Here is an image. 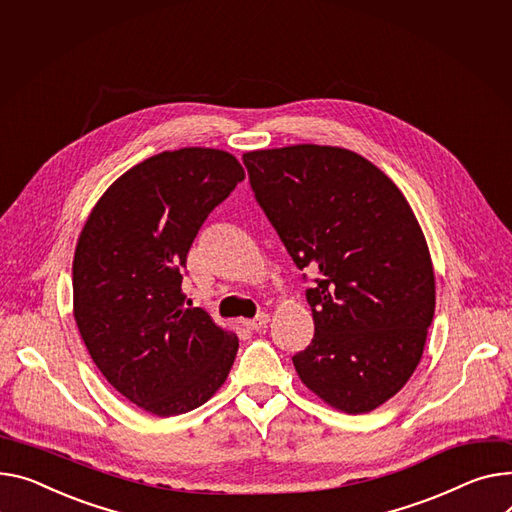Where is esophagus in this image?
<instances>
[{
  "mask_svg": "<svg viewBox=\"0 0 512 512\" xmlns=\"http://www.w3.org/2000/svg\"><path fill=\"white\" fill-rule=\"evenodd\" d=\"M267 323H269V317L265 313H259L255 319L245 321V327H249L251 331H261V329L267 327Z\"/></svg>",
  "mask_w": 512,
  "mask_h": 512,
  "instance_id": "esophagus-1",
  "label": "esophagus"
}]
</instances>
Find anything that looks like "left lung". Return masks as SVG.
Wrapping results in <instances>:
<instances>
[{"label": "left lung", "mask_w": 512, "mask_h": 512, "mask_svg": "<svg viewBox=\"0 0 512 512\" xmlns=\"http://www.w3.org/2000/svg\"><path fill=\"white\" fill-rule=\"evenodd\" d=\"M251 187L298 269L315 337L292 362L346 414H368L410 381L434 317V267L399 187L360 154L296 144L243 154Z\"/></svg>", "instance_id": "obj_1"}]
</instances>
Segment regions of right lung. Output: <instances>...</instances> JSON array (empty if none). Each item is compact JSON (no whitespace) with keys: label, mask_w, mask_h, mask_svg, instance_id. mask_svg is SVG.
Segmentation results:
<instances>
[{"label":"right lung","mask_w":512,"mask_h":512,"mask_svg":"<svg viewBox=\"0 0 512 512\" xmlns=\"http://www.w3.org/2000/svg\"><path fill=\"white\" fill-rule=\"evenodd\" d=\"M243 179L224 150L160 152L102 193L80 232L74 319L86 350L154 416L195 410L232 368L238 337L203 309H185L181 269L203 220Z\"/></svg>","instance_id":"right-lung-1"}]
</instances>
